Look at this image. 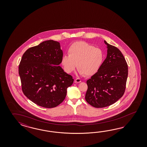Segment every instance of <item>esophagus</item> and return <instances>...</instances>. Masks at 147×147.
<instances>
[{
    "instance_id": "34e87169",
    "label": "esophagus",
    "mask_w": 147,
    "mask_h": 147,
    "mask_svg": "<svg viewBox=\"0 0 147 147\" xmlns=\"http://www.w3.org/2000/svg\"><path fill=\"white\" fill-rule=\"evenodd\" d=\"M81 81V80L80 79V78H76V80H75V82L76 83H79Z\"/></svg>"
}]
</instances>
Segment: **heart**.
<instances>
[{"mask_svg": "<svg viewBox=\"0 0 147 147\" xmlns=\"http://www.w3.org/2000/svg\"><path fill=\"white\" fill-rule=\"evenodd\" d=\"M69 55H64L61 64L67 73L74 71L77 65L80 73L89 76L96 73L101 67L103 53L102 50L84 41L73 43L68 49Z\"/></svg>", "mask_w": 147, "mask_h": 147, "instance_id": "b5f03b06", "label": "heart"}]
</instances>
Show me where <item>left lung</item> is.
<instances>
[{"instance_id":"1","label":"left lung","mask_w":147,"mask_h":147,"mask_svg":"<svg viewBox=\"0 0 147 147\" xmlns=\"http://www.w3.org/2000/svg\"><path fill=\"white\" fill-rule=\"evenodd\" d=\"M107 58L98 71L87 81L86 101L95 108L109 106L125 93L128 65L119 49L108 44Z\"/></svg>"}]
</instances>
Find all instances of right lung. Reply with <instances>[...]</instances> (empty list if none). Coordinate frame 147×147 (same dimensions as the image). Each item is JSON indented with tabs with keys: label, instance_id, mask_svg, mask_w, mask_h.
I'll return each instance as SVG.
<instances>
[{
	"label": "right lung",
	"instance_id": "obj_1",
	"mask_svg": "<svg viewBox=\"0 0 147 147\" xmlns=\"http://www.w3.org/2000/svg\"><path fill=\"white\" fill-rule=\"evenodd\" d=\"M62 56L60 43L52 40L30 47L22 55L19 65L22 92L40 107L58 106L73 83L72 76L59 66Z\"/></svg>",
	"mask_w": 147,
	"mask_h": 147
}]
</instances>
